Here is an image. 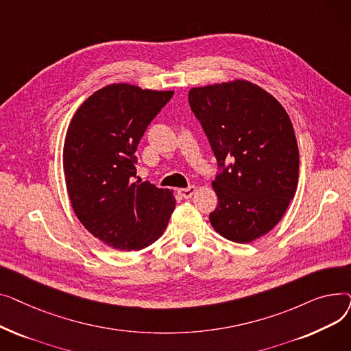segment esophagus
<instances>
[{
    "label": "esophagus",
    "mask_w": 351,
    "mask_h": 351,
    "mask_svg": "<svg viewBox=\"0 0 351 351\" xmlns=\"http://www.w3.org/2000/svg\"><path fill=\"white\" fill-rule=\"evenodd\" d=\"M195 192H196V188H195V186H189V188H185V189H179V191H178V193H179L182 197H185V199H189V197H192Z\"/></svg>",
    "instance_id": "obj_1"
}]
</instances>
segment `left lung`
Here are the masks:
<instances>
[{"mask_svg": "<svg viewBox=\"0 0 351 351\" xmlns=\"http://www.w3.org/2000/svg\"><path fill=\"white\" fill-rule=\"evenodd\" d=\"M189 105L209 139L219 173L213 229L236 243L270 232L296 193L299 147L273 95L249 81L192 88Z\"/></svg>", "mask_w": 351, "mask_h": 351, "instance_id": "left-lung-1", "label": "left lung"}]
</instances>
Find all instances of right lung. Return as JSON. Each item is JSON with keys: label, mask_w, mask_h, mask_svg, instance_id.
Instances as JSON below:
<instances>
[{"label": "right lung", "mask_w": 351, "mask_h": 351, "mask_svg": "<svg viewBox=\"0 0 351 351\" xmlns=\"http://www.w3.org/2000/svg\"><path fill=\"white\" fill-rule=\"evenodd\" d=\"M173 90L108 85L73 115L64 142V173L85 229L118 250H141L162 236L175 209L172 191L136 178V147Z\"/></svg>", "instance_id": "right-lung-1"}]
</instances>
